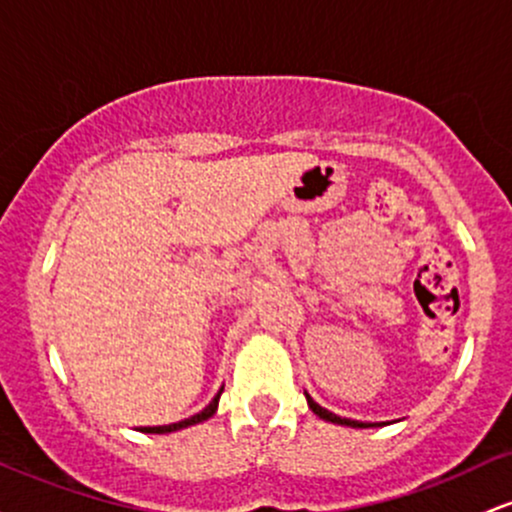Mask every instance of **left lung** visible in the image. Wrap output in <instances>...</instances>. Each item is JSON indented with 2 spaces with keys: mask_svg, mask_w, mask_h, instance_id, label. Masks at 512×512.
<instances>
[{
  "mask_svg": "<svg viewBox=\"0 0 512 512\" xmlns=\"http://www.w3.org/2000/svg\"><path fill=\"white\" fill-rule=\"evenodd\" d=\"M306 398H308V406H311V411L316 413V415H320V418H323V420H330V423H338V425H350V428H372V425H364V423H359V420L340 418V415H335V413L325 411V408H320L318 403L313 401L311 396H308V393H306Z\"/></svg>",
  "mask_w": 512,
  "mask_h": 512,
  "instance_id": "left-lung-1",
  "label": "left lung"
}]
</instances>
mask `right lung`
Wrapping results in <instances>:
<instances>
[{
    "mask_svg": "<svg viewBox=\"0 0 512 512\" xmlns=\"http://www.w3.org/2000/svg\"><path fill=\"white\" fill-rule=\"evenodd\" d=\"M221 391H223V389H221ZM221 391L216 393V398H213V401L209 403V406L204 408V411L196 413V415H192V418H184V420H179V423H172V425H157V428H143V430H145V432H174V430L189 428V425L204 423V420H209L211 415L216 413V408H218V398H221Z\"/></svg>",
    "mask_w": 512,
    "mask_h": 512,
    "instance_id": "right-lung-1",
    "label": "right lung"
}]
</instances>
